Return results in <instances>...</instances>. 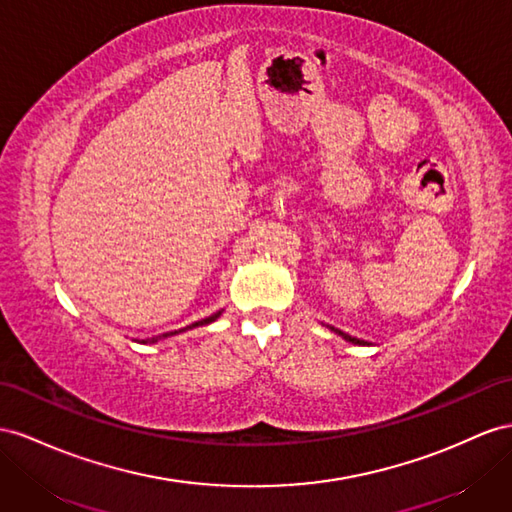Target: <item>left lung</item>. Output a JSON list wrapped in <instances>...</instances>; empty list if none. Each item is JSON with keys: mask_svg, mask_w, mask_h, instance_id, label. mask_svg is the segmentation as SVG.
Here are the masks:
<instances>
[{"mask_svg": "<svg viewBox=\"0 0 512 512\" xmlns=\"http://www.w3.org/2000/svg\"><path fill=\"white\" fill-rule=\"evenodd\" d=\"M339 335H344L348 342H352V344H365V342H361V339H355V337H350V335H346V333H342V331H337Z\"/></svg>", "mask_w": 512, "mask_h": 512, "instance_id": "left-lung-1", "label": "left lung"}]
</instances>
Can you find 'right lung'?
<instances>
[{
	"label": "right lung",
	"instance_id": "add662e5",
	"mask_svg": "<svg viewBox=\"0 0 512 512\" xmlns=\"http://www.w3.org/2000/svg\"><path fill=\"white\" fill-rule=\"evenodd\" d=\"M218 316H220V311H216V313H214V316H209V318H205V320H199V322H194V324L186 326V329H194V326H203V324H209V322H214V320H216ZM186 329H181V331H186ZM181 331H179V333H181ZM175 333H177V331H175ZM166 335H170V333H166ZM166 335H164V337H166Z\"/></svg>",
	"mask_w": 512,
	"mask_h": 512
}]
</instances>
